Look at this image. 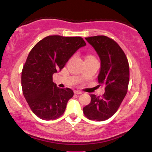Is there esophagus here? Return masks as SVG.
Returning <instances> with one entry per match:
<instances>
[{
    "instance_id": "1",
    "label": "esophagus",
    "mask_w": 152,
    "mask_h": 152,
    "mask_svg": "<svg viewBox=\"0 0 152 152\" xmlns=\"http://www.w3.org/2000/svg\"><path fill=\"white\" fill-rule=\"evenodd\" d=\"M83 92L81 91H79V90H75L74 91V94H81Z\"/></svg>"
}]
</instances>
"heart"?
Returning <instances> with one entry per match:
<instances>
[{
	"mask_svg": "<svg viewBox=\"0 0 152 152\" xmlns=\"http://www.w3.org/2000/svg\"><path fill=\"white\" fill-rule=\"evenodd\" d=\"M91 57H93V56H88L87 58H91Z\"/></svg>",
	"mask_w": 152,
	"mask_h": 152,
	"instance_id": "b5f03b06",
	"label": "heart"
}]
</instances>
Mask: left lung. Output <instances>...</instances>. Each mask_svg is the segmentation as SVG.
Returning <instances> with one entry per match:
<instances>
[{"label": "left lung", "mask_w": 152, "mask_h": 152, "mask_svg": "<svg viewBox=\"0 0 152 152\" xmlns=\"http://www.w3.org/2000/svg\"><path fill=\"white\" fill-rule=\"evenodd\" d=\"M101 60L98 75L100 86L105 87L102 97L91 95V103L83 107L88 119L102 121L112 116L126 96L129 81V66L124 52L118 43L105 36L86 38Z\"/></svg>", "instance_id": "1"}]
</instances>
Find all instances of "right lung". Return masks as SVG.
I'll return each mask as SVG.
<instances>
[{"label": "right lung", "instance_id": "1", "mask_svg": "<svg viewBox=\"0 0 152 152\" xmlns=\"http://www.w3.org/2000/svg\"><path fill=\"white\" fill-rule=\"evenodd\" d=\"M86 45L81 37L49 36L31 49L23 68L21 86L26 102L38 117L53 120L64 113L74 91L57 87L53 74L61 70L76 50Z\"/></svg>", "mask_w": 152, "mask_h": 152}]
</instances>
